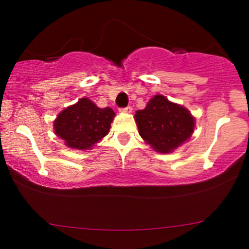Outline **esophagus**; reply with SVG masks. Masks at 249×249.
I'll use <instances>...</instances> for the list:
<instances>
[{
  "mask_svg": "<svg viewBox=\"0 0 249 249\" xmlns=\"http://www.w3.org/2000/svg\"><path fill=\"white\" fill-rule=\"evenodd\" d=\"M121 111H122V112H125V113H131V112H132V107H123V108H121Z\"/></svg>",
  "mask_w": 249,
  "mask_h": 249,
  "instance_id": "1",
  "label": "esophagus"
}]
</instances>
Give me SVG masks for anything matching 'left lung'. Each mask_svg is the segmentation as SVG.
<instances>
[{
  "label": "left lung",
  "mask_w": 249,
  "mask_h": 249,
  "mask_svg": "<svg viewBox=\"0 0 249 249\" xmlns=\"http://www.w3.org/2000/svg\"><path fill=\"white\" fill-rule=\"evenodd\" d=\"M139 134L154 151L170 153L184 144L194 131V117L181 105L156 95L146 107L136 111Z\"/></svg>",
  "instance_id": "left-lung-1"
}]
</instances>
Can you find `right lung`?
Instances as JSON below:
<instances>
[{
	"label": "right lung",
	"mask_w": 249,
	"mask_h": 249,
	"mask_svg": "<svg viewBox=\"0 0 249 249\" xmlns=\"http://www.w3.org/2000/svg\"><path fill=\"white\" fill-rule=\"evenodd\" d=\"M115 116L111 107L101 108L84 97L57 116L53 130L67 146L89 150L108 133Z\"/></svg>",
	"instance_id": "right-lung-1"
}]
</instances>
